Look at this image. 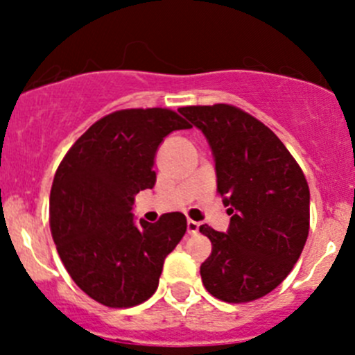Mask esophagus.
Returning a JSON list of instances; mask_svg holds the SVG:
<instances>
[{"label":"esophagus","instance_id":"obj_1","mask_svg":"<svg viewBox=\"0 0 355 355\" xmlns=\"http://www.w3.org/2000/svg\"><path fill=\"white\" fill-rule=\"evenodd\" d=\"M199 228H200V223H198V221H194V220L187 221V232L191 235L199 234Z\"/></svg>","mask_w":355,"mask_h":355}]
</instances>
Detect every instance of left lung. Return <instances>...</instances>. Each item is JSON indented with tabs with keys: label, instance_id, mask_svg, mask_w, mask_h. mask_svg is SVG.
I'll list each match as a JSON object with an SVG mask.
<instances>
[{
	"label": "left lung",
	"instance_id": "left-lung-1",
	"mask_svg": "<svg viewBox=\"0 0 355 355\" xmlns=\"http://www.w3.org/2000/svg\"><path fill=\"white\" fill-rule=\"evenodd\" d=\"M178 111L206 135L218 194L232 214L227 234L199 228L213 245L200 264L204 287L230 304L261 299L287 278L306 245V177L273 130L244 110L220 103Z\"/></svg>",
	"mask_w": 355,
	"mask_h": 355
}]
</instances>
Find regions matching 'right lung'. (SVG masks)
<instances>
[{"mask_svg": "<svg viewBox=\"0 0 355 355\" xmlns=\"http://www.w3.org/2000/svg\"><path fill=\"white\" fill-rule=\"evenodd\" d=\"M191 128L168 108L106 114L75 141L49 196V225L71 280L96 302L134 307L156 292L164 257L187 230L182 213L134 223L135 194L156 182L157 146Z\"/></svg>", "mask_w": 355, "mask_h": 355, "instance_id": "right-lung-1", "label": "right lung"}]
</instances>
